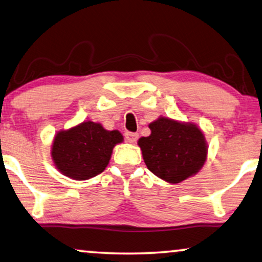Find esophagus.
<instances>
[{
    "label": "esophagus",
    "instance_id": "34e87169",
    "mask_svg": "<svg viewBox=\"0 0 262 262\" xmlns=\"http://www.w3.org/2000/svg\"><path fill=\"white\" fill-rule=\"evenodd\" d=\"M124 138H126L127 142H129V143H135L136 141H138V139H139V134H136V133L126 132V133H124Z\"/></svg>",
    "mask_w": 262,
    "mask_h": 262
}]
</instances>
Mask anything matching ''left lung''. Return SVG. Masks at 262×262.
I'll return each instance as SVG.
<instances>
[{
    "label": "left lung",
    "instance_id": "left-lung-1",
    "mask_svg": "<svg viewBox=\"0 0 262 262\" xmlns=\"http://www.w3.org/2000/svg\"><path fill=\"white\" fill-rule=\"evenodd\" d=\"M148 127L150 135L139 139L138 144L154 175L177 184L199 172L206 162L209 146L196 123L161 115Z\"/></svg>",
    "mask_w": 262,
    "mask_h": 262
}]
</instances>
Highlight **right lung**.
Listing matches in <instances>:
<instances>
[{
	"mask_svg": "<svg viewBox=\"0 0 262 262\" xmlns=\"http://www.w3.org/2000/svg\"><path fill=\"white\" fill-rule=\"evenodd\" d=\"M122 142L119 130H107L101 123L87 120L57 133L52 141L51 160L64 176L86 181L106 169L113 148Z\"/></svg>",
	"mask_w": 262,
	"mask_h": 262,
	"instance_id": "1",
	"label": "right lung"
}]
</instances>
